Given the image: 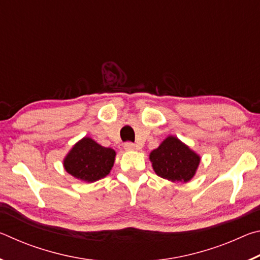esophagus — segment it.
Here are the masks:
<instances>
[{
	"mask_svg": "<svg viewBox=\"0 0 260 260\" xmlns=\"http://www.w3.org/2000/svg\"><path fill=\"white\" fill-rule=\"evenodd\" d=\"M124 149H125V150H127V151L134 150V149H135V144L132 143V142H125V143H124Z\"/></svg>",
	"mask_w": 260,
	"mask_h": 260,
	"instance_id": "1",
	"label": "esophagus"
}]
</instances>
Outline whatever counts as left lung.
<instances>
[{
	"mask_svg": "<svg viewBox=\"0 0 260 260\" xmlns=\"http://www.w3.org/2000/svg\"><path fill=\"white\" fill-rule=\"evenodd\" d=\"M150 160L159 177L173 182H187L195 174L201 158L181 141L169 136L150 153Z\"/></svg>",
	"mask_w": 260,
	"mask_h": 260,
	"instance_id": "1",
	"label": "left lung"
}]
</instances>
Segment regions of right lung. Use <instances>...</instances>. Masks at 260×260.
<instances>
[{
    "label": "right lung",
    "mask_w": 260,
    "mask_h": 260,
    "mask_svg": "<svg viewBox=\"0 0 260 260\" xmlns=\"http://www.w3.org/2000/svg\"><path fill=\"white\" fill-rule=\"evenodd\" d=\"M116 152L89 138L82 139L72 148L64 160V167L74 178L94 182L110 173Z\"/></svg>",
    "instance_id": "1"
}]
</instances>
